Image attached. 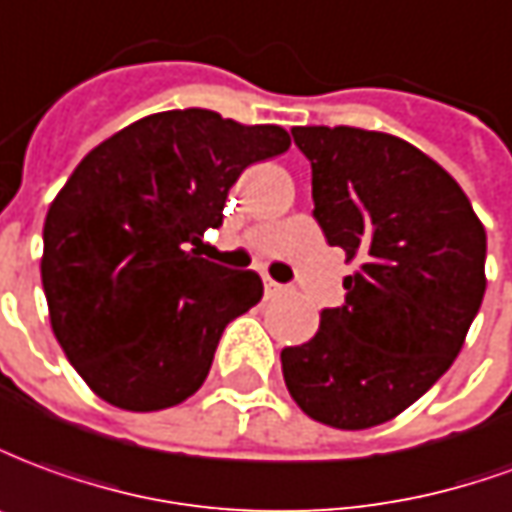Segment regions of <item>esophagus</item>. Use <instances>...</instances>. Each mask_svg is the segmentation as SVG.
Segmentation results:
<instances>
[{"label": "esophagus", "mask_w": 512, "mask_h": 512, "mask_svg": "<svg viewBox=\"0 0 512 512\" xmlns=\"http://www.w3.org/2000/svg\"><path fill=\"white\" fill-rule=\"evenodd\" d=\"M264 292H267V297H275V295H284L286 289L281 284H275L273 278H267V281H264Z\"/></svg>", "instance_id": "esophagus-1"}]
</instances>
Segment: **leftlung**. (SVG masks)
Masks as SVG:
<instances>
[{"label": "left lung", "mask_w": 512, "mask_h": 512, "mask_svg": "<svg viewBox=\"0 0 512 512\" xmlns=\"http://www.w3.org/2000/svg\"><path fill=\"white\" fill-rule=\"evenodd\" d=\"M314 217L355 264L344 306L281 353L286 389L314 422L366 430L422 397L466 342L485 295V228L436 159L386 132L295 126Z\"/></svg>", "instance_id": "8db88e82"}]
</instances>
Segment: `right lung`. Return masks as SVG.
Instances as JSON below:
<instances>
[{
  "mask_svg": "<svg viewBox=\"0 0 512 512\" xmlns=\"http://www.w3.org/2000/svg\"><path fill=\"white\" fill-rule=\"evenodd\" d=\"M292 146L273 123L154 112L82 159L46 212L41 281L65 358L123 411H165L204 386L231 320L264 295L253 270L201 259L239 173Z\"/></svg>",
  "mask_w": 512,
  "mask_h": 512,
  "instance_id": "right-lung-1",
  "label": "right lung"
}]
</instances>
